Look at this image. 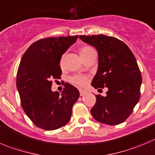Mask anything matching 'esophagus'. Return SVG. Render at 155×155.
Masks as SVG:
<instances>
[{
	"instance_id": "1",
	"label": "esophagus",
	"mask_w": 155,
	"mask_h": 155,
	"mask_svg": "<svg viewBox=\"0 0 155 155\" xmlns=\"http://www.w3.org/2000/svg\"><path fill=\"white\" fill-rule=\"evenodd\" d=\"M86 93H87V91L83 90V89H79V94H80L81 96H83V95H86Z\"/></svg>"
}]
</instances>
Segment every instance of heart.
<instances>
[{
	"instance_id": "heart-1",
	"label": "heart",
	"mask_w": 155,
	"mask_h": 155,
	"mask_svg": "<svg viewBox=\"0 0 155 155\" xmlns=\"http://www.w3.org/2000/svg\"><path fill=\"white\" fill-rule=\"evenodd\" d=\"M94 50L93 49L89 47H82L79 49V54H80L81 57H83V56H86L87 54H89L91 51ZM63 58L60 60V66H63ZM70 82L73 83V84L76 85L78 86H84L85 85H86L88 82V78L86 76H82V75H75V76H72L70 78Z\"/></svg>"
}]
</instances>
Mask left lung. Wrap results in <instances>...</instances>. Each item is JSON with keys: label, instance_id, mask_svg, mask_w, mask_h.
<instances>
[{"label": "left lung", "instance_id": "8db88e82", "mask_svg": "<svg viewBox=\"0 0 155 155\" xmlns=\"http://www.w3.org/2000/svg\"><path fill=\"white\" fill-rule=\"evenodd\" d=\"M99 54L97 73L92 81L95 89L108 88L106 96L96 95L91 114L96 121L109 125L122 123L140 99L141 72L128 47L118 39L99 34L79 36Z\"/></svg>", "mask_w": 155, "mask_h": 155}]
</instances>
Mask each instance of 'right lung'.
Returning a JSON list of instances; mask_svg holds the SVG:
<instances>
[{"label": "right lung", "mask_w": 155, "mask_h": 155, "mask_svg": "<svg viewBox=\"0 0 155 155\" xmlns=\"http://www.w3.org/2000/svg\"><path fill=\"white\" fill-rule=\"evenodd\" d=\"M78 36L49 37L31 44L23 55L17 75L22 108L36 126L52 131L68 123L79 97L76 87L65 83L61 94L53 92L52 79H60L63 53Z\"/></svg>", "instance_id": "1"}]
</instances>
